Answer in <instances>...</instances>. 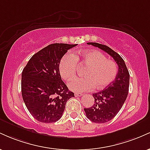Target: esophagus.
<instances>
[{"label":"esophagus","mask_w":150,"mask_h":150,"mask_svg":"<svg viewBox=\"0 0 150 150\" xmlns=\"http://www.w3.org/2000/svg\"><path fill=\"white\" fill-rule=\"evenodd\" d=\"M75 97H81V96H82V93L75 92Z\"/></svg>","instance_id":"34e87169"}]
</instances>
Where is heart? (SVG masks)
Returning a JSON list of instances; mask_svg holds the SVG:
<instances>
[{
	"label": "heart",
	"instance_id": "obj_1",
	"mask_svg": "<svg viewBox=\"0 0 150 150\" xmlns=\"http://www.w3.org/2000/svg\"><path fill=\"white\" fill-rule=\"evenodd\" d=\"M77 65L87 66L83 77H77L70 82L68 87L74 92H85L95 87L102 89L108 87L116 79L118 67L115 62L106 59L103 53L97 51H76L65 53L58 65L62 78L69 81L75 76Z\"/></svg>",
	"mask_w": 150,
	"mask_h": 150
}]
</instances>
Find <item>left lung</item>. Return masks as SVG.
Instances as JSON below:
<instances>
[{"instance_id": "left-lung-1", "label": "left lung", "mask_w": 150, "mask_h": 150, "mask_svg": "<svg viewBox=\"0 0 150 150\" xmlns=\"http://www.w3.org/2000/svg\"><path fill=\"white\" fill-rule=\"evenodd\" d=\"M87 44L107 53L114 59L118 66L115 80L102 91L93 94L94 99L93 106L84 108L86 116L91 121L104 123L113 119L124 104L128 94L130 74L121 56L111 48L98 43L89 42Z\"/></svg>"}]
</instances>
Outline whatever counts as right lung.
<instances>
[{
  "instance_id": "right-lung-1",
  "label": "right lung",
  "mask_w": 150,
  "mask_h": 150,
  "mask_svg": "<svg viewBox=\"0 0 150 150\" xmlns=\"http://www.w3.org/2000/svg\"><path fill=\"white\" fill-rule=\"evenodd\" d=\"M77 44H53L33 55L22 73V95L32 116L42 123L61 118L67 101L75 97L61 80L59 62Z\"/></svg>"
}]
</instances>
